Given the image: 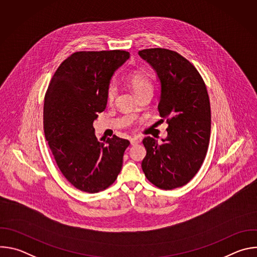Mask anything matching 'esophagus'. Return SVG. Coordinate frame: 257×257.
I'll use <instances>...</instances> for the list:
<instances>
[{"label":"esophagus","mask_w":257,"mask_h":257,"mask_svg":"<svg viewBox=\"0 0 257 257\" xmlns=\"http://www.w3.org/2000/svg\"><path fill=\"white\" fill-rule=\"evenodd\" d=\"M140 141H141V138H140V137H138V136L133 137V138H131V139H130V143H131V145H135V144L139 143Z\"/></svg>","instance_id":"34e87169"}]
</instances>
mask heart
I'll return each instance as SVG.
<instances>
[{
    "mask_svg": "<svg viewBox=\"0 0 257 257\" xmlns=\"http://www.w3.org/2000/svg\"><path fill=\"white\" fill-rule=\"evenodd\" d=\"M128 82L133 89V91L138 95L145 90H152V80L148 74L143 72H133L128 76ZM118 88L116 82L112 81L106 87L105 97L107 102H113L117 96Z\"/></svg>",
    "mask_w": 257,
    "mask_h": 257,
    "instance_id": "1",
    "label": "heart"
}]
</instances>
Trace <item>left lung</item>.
Here are the masks:
<instances>
[{
	"label": "left lung",
	"mask_w": 257,
	"mask_h": 257,
	"mask_svg": "<svg viewBox=\"0 0 257 257\" xmlns=\"http://www.w3.org/2000/svg\"><path fill=\"white\" fill-rule=\"evenodd\" d=\"M157 72L161 82L158 105L168 136L142 142L145 177L161 189L184 186L199 171L209 144L210 103L205 83L196 68L177 52L156 48L138 52Z\"/></svg>",
	"instance_id": "1"
}]
</instances>
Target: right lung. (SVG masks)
I'll list each match as a JSON object with an SVG mask.
<instances>
[{"label": "right lung", "mask_w": 257, "mask_h": 257, "mask_svg": "<svg viewBox=\"0 0 257 257\" xmlns=\"http://www.w3.org/2000/svg\"><path fill=\"white\" fill-rule=\"evenodd\" d=\"M129 57L121 50L76 52L59 66L46 92L44 131L51 152L63 176L87 193L113 184L130 144L116 135L99 141L93 128L109 80Z\"/></svg>", "instance_id": "right-lung-1"}]
</instances>
